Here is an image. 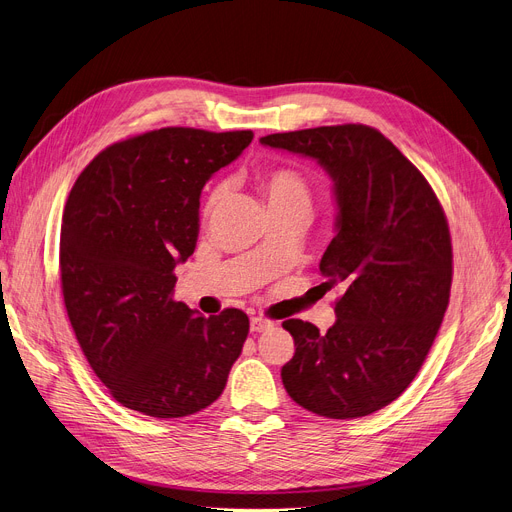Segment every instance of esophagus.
<instances>
[{
    "label": "esophagus",
    "instance_id": "obj_1",
    "mask_svg": "<svg viewBox=\"0 0 512 512\" xmlns=\"http://www.w3.org/2000/svg\"><path fill=\"white\" fill-rule=\"evenodd\" d=\"M267 328H272V321L265 319V317H251V332H265Z\"/></svg>",
    "mask_w": 512,
    "mask_h": 512
}]
</instances>
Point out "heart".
<instances>
[{"label":"heart","instance_id":"obj_1","mask_svg":"<svg viewBox=\"0 0 512 512\" xmlns=\"http://www.w3.org/2000/svg\"><path fill=\"white\" fill-rule=\"evenodd\" d=\"M261 191L267 199L270 209H299L309 213L311 211V191L307 180L290 168H276L267 170L259 178ZM224 197V184H215L205 201V213H211Z\"/></svg>","mask_w":512,"mask_h":512}]
</instances>
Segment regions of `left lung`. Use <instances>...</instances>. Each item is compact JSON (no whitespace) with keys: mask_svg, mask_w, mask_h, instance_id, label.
<instances>
[{"mask_svg":"<svg viewBox=\"0 0 512 512\" xmlns=\"http://www.w3.org/2000/svg\"><path fill=\"white\" fill-rule=\"evenodd\" d=\"M259 143L315 159L336 201V234L319 263L326 286L344 290L336 321L326 334L284 321L297 346L282 367L284 388L321 417L371 415L409 388L444 319L452 282L444 211L423 174L375 128L319 126Z\"/></svg>","mask_w":512,"mask_h":512,"instance_id":"obj_1","label":"left lung"}]
</instances>
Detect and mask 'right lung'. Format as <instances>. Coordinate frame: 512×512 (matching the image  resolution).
<instances>
[{
	"instance_id": "1",
	"label": "right lung",
	"mask_w": 512,
	"mask_h": 512,
	"mask_svg": "<svg viewBox=\"0 0 512 512\" xmlns=\"http://www.w3.org/2000/svg\"><path fill=\"white\" fill-rule=\"evenodd\" d=\"M251 130L159 128L101 151L72 186L60 232L62 292L76 340L120 405L157 419L193 415L226 388L249 317H205L172 299L193 255L205 182Z\"/></svg>"
}]
</instances>
